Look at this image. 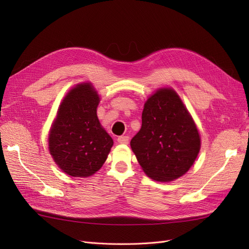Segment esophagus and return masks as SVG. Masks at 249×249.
I'll list each match as a JSON object with an SVG mask.
<instances>
[{"label":"esophagus","mask_w":249,"mask_h":249,"mask_svg":"<svg viewBox=\"0 0 249 249\" xmlns=\"http://www.w3.org/2000/svg\"><path fill=\"white\" fill-rule=\"evenodd\" d=\"M117 142L122 143V144H127L129 143V136H119L117 138Z\"/></svg>","instance_id":"esophagus-1"}]
</instances>
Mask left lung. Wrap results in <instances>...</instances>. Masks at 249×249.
<instances>
[{
    "mask_svg": "<svg viewBox=\"0 0 249 249\" xmlns=\"http://www.w3.org/2000/svg\"><path fill=\"white\" fill-rule=\"evenodd\" d=\"M131 147L142 169L155 180L169 182L189 170L199 153L200 138L176 91L159 89L149 97Z\"/></svg>",
    "mask_w": 249,
    "mask_h": 249,
    "instance_id": "left-lung-1",
    "label": "left lung"
}]
</instances>
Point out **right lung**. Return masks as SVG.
Here are the masks:
<instances>
[{"label": "right lung", "mask_w": 249, "mask_h": 249, "mask_svg": "<svg viewBox=\"0 0 249 249\" xmlns=\"http://www.w3.org/2000/svg\"><path fill=\"white\" fill-rule=\"evenodd\" d=\"M100 97L89 83L71 89L58 109L49 148L58 166L71 177L92 176L113 145L96 115Z\"/></svg>", "instance_id": "obj_1"}]
</instances>
